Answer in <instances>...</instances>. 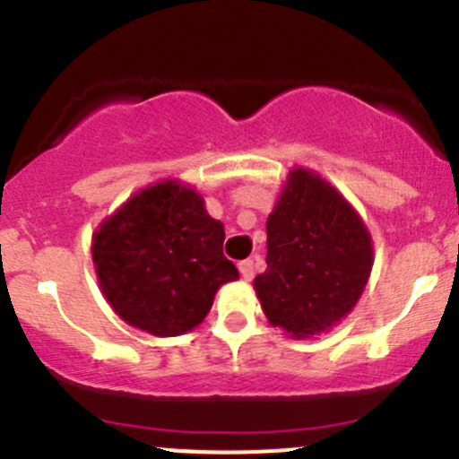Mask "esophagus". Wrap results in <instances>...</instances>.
<instances>
[{
    "label": "esophagus",
    "mask_w": 459,
    "mask_h": 459,
    "mask_svg": "<svg viewBox=\"0 0 459 459\" xmlns=\"http://www.w3.org/2000/svg\"><path fill=\"white\" fill-rule=\"evenodd\" d=\"M239 273H242L244 280H253L255 277V266H253V259H244V262L238 264Z\"/></svg>",
    "instance_id": "obj_1"
}]
</instances>
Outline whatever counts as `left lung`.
Returning <instances> with one entry per match:
<instances>
[{"label": "left lung", "instance_id": "8db88e82", "mask_svg": "<svg viewBox=\"0 0 459 459\" xmlns=\"http://www.w3.org/2000/svg\"><path fill=\"white\" fill-rule=\"evenodd\" d=\"M255 293L273 326L313 337L349 316L373 268L371 233L326 179L293 169L266 221Z\"/></svg>", "mask_w": 459, "mask_h": 459}]
</instances>
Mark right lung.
I'll return each mask as SVG.
<instances>
[{
  "label": "right lung",
  "instance_id": "obj_1",
  "mask_svg": "<svg viewBox=\"0 0 459 459\" xmlns=\"http://www.w3.org/2000/svg\"><path fill=\"white\" fill-rule=\"evenodd\" d=\"M224 224L200 193L164 179L135 193L92 235L101 293L131 326L157 337L191 331L239 273L221 253Z\"/></svg>",
  "mask_w": 459,
  "mask_h": 459
}]
</instances>
